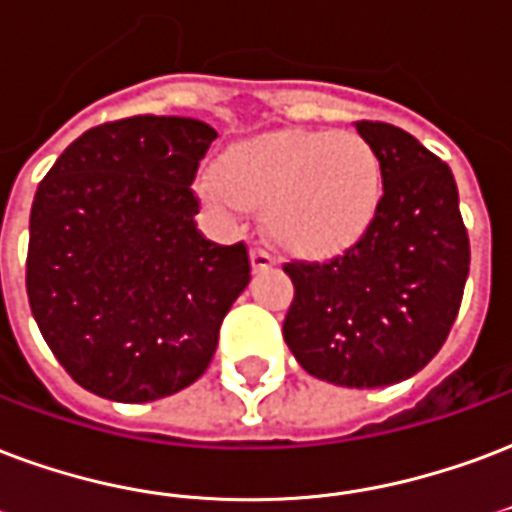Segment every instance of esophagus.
Returning <instances> with one entry per match:
<instances>
[{"instance_id":"1","label":"esophagus","mask_w":512,"mask_h":512,"mask_svg":"<svg viewBox=\"0 0 512 512\" xmlns=\"http://www.w3.org/2000/svg\"><path fill=\"white\" fill-rule=\"evenodd\" d=\"M251 264H253V272L272 270V267H275V256H272L270 251H264V248H253Z\"/></svg>"}]
</instances>
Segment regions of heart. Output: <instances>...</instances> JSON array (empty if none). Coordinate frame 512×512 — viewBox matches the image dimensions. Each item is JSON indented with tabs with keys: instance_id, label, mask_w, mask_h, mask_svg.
<instances>
[{
	"instance_id": "obj_1",
	"label": "heart",
	"mask_w": 512,
	"mask_h": 512,
	"mask_svg": "<svg viewBox=\"0 0 512 512\" xmlns=\"http://www.w3.org/2000/svg\"><path fill=\"white\" fill-rule=\"evenodd\" d=\"M202 194L218 207H264L267 234L283 251L332 259L375 221L383 167L359 134L291 129L229 148Z\"/></svg>"
}]
</instances>
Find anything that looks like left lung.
I'll return each instance as SVG.
<instances>
[{
	"mask_svg": "<svg viewBox=\"0 0 512 512\" xmlns=\"http://www.w3.org/2000/svg\"><path fill=\"white\" fill-rule=\"evenodd\" d=\"M383 167L378 215L329 261H288L294 302L283 321L291 353L313 378L380 388L437 356L459 313L470 237L451 167L405 129L356 121Z\"/></svg>",
	"mask_w": 512,
	"mask_h": 512,
	"instance_id": "1",
	"label": "left lung"
}]
</instances>
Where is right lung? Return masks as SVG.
Here are the masks:
<instances>
[{"mask_svg": "<svg viewBox=\"0 0 512 512\" xmlns=\"http://www.w3.org/2000/svg\"><path fill=\"white\" fill-rule=\"evenodd\" d=\"M213 126L132 115L94 126L37 186L26 294L75 383L113 402L178 394L207 370L251 280L245 242L197 229L199 161Z\"/></svg>", "mask_w": 512, "mask_h": 512, "instance_id": "obj_1", "label": "right lung"}]
</instances>
